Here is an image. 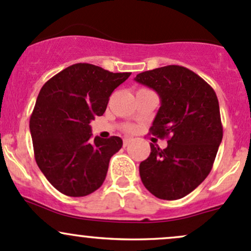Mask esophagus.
Wrapping results in <instances>:
<instances>
[{
	"mask_svg": "<svg viewBox=\"0 0 251 251\" xmlns=\"http://www.w3.org/2000/svg\"><path fill=\"white\" fill-rule=\"evenodd\" d=\"M132 141L131 138H124V147H127L130 144V142Z\"/></svg>",
	"mask_w": 251,
	"mask_h": 251,
	"instance_id": "1",
	"label": "esophagus"
}]
</instances>
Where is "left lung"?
I'll return each mask as SVG.
<instances>
[{"label":"left lung","mask_w":251,"mask_h":251,"mask_svg":"<svg viewBox=\"0 0 251 251\" xmlns=\"http://www.w3.org/2000/svg\"><path fill=\"white\" fill-rule=\"evenodd\" d=\"M157 92L161 107L150 132L168 138L167 148L150 143L139 165L142 183L161 200H178L207 178L223 139L218 97L212 86L183 66L146 71L134 78Z\"/></svg>","instance_id":"left-lung-1"}]
</instances>
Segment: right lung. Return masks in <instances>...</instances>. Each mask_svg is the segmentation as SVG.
<instances>
[{
  "label": "right lung",
  "mask_w": 251,
  "mask_h": 251,
  "mask_svg": "<svg viewBox=\"0 0 251 251\" xmlns=\"http://www.w3.org/2000/svg\"><path fill=\"white\" fill-rule=\"evenodd\" d=\"M131 73L75 63L49 79L30 118L37 165L63 195L81 197L103 184L109 160L123 139L91 138V120L105 112L109 96Z\"/></svg>",
  "instance_id": "add662e5"
}]
</instances>
